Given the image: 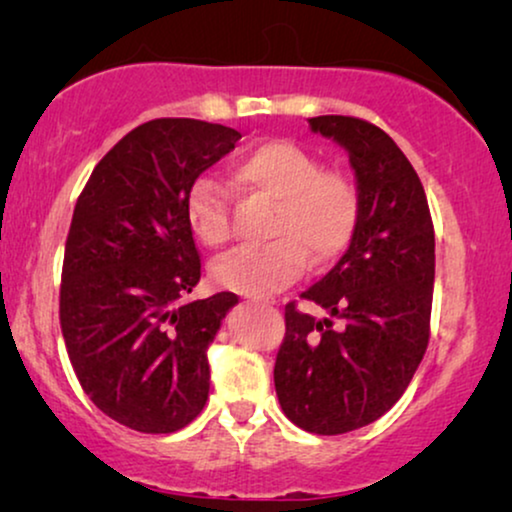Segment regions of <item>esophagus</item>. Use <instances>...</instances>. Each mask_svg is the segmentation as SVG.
I'll return each instance as SVG.
<instances>
[{
	"instance_id": "obj_1",
	"label": "esophagus",
	"mask_w": 512,
	"mask_h": 512,
	"mask_svg": "<svg viewBox=\"0 0 512 512\" xmlns=\"http://www.w3.org/2000/svg\"><path fill=\"white\" fill-rule=\"evenodd\" d=\"M254 303H261V305H275V300H263V298H251Z\"/></svg>"
}]
</instances>
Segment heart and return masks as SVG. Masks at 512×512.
<instances>
[{"mask_svg": "<svg viewBox=\"0 0 512 512\" xmlns=\"http://www.w3.org/2000/svg\"><path fill=\"white\" fill-rule=\"evenodd\" d=\"M237 191L275 202L270 244L240 249L214 265L223 289L270 296L303 275L310 256L328 263L349 247L359 228L361 195L347 174L321 170L317 156L303 146L272 139L242 153L230 167ZM186 219L207 247L230 237L226 191L212 177H200L186 198Z\"/></svg>", "mask_w": 512, "mask_h": 512, "instance_id": "heart-1", "label": "heart"}]
</instances>
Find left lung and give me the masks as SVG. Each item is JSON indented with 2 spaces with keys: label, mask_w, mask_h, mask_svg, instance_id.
I'll use <instances>...</instances> for the list:
<instances>
[{
  "label": "left lung",
  "mask_w": 512,
  "mask_h": 512,
  "mask_svg": "<svg viewBox=\"0 0 512 512\" xmlns=\"http://www.w3.org/2000/svg\"><path fill=\"white\" fill-rule=\"evenodd\" d=\"M310 128L347 151L361 216L333 270L300 293L328 317L286 305L275 389L293 424L338 436L380 419L424 359L436 237L422 181L387 132L352 116H317Z\"/></svg>",
  "instance_id": "left-lung-1"
}]
</instances>
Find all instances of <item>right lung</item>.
Segmentation results:
<instances>
[{
    "instance_id": "add662e5",
    "label": "right lung",
    "mask_w": 512,
    "mask_h": 512,
    "mask_svg": "<svg viewBox=\"0 0 512 512\" xmlns=\"http://www.w3.org/2000/svg\"><path fill=\"white\" fill-rule=\"evenodd\" d=\"M240 139L195 118L142 123L95 165L76 200L62 338L90 401L128 429L174 433L207 403V349L237 296L181 303L200 282L186 198Z\"/></svg>"
}]
</instances>
